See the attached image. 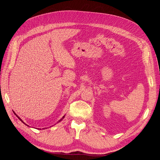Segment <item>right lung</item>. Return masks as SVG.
<instances>
[{
	"instance_id": "right-lung-1",
	"label": "right lung",
	"mask_w": 160,
	"mask_h": 160,
	"mask_svg": "<svg viewBox=\"0 0 160 160\" xmlns=\"http://www.w3.org/2000/svg\"><path fill=\"white\" fill-rule=\"evenodd\" d=\"M15 115H16V117H18V118H19V120H21V121L22 122H22V120H21V118H19V117H18V115H16V113H15ZM64 117H62V118L61 119H60V120H59V122H60V121H61V120H62V119L64 118ZM23 123H24V122H23ZM24 124H25V123H24ZM26 125H27V124H26Z\"/></svg>"
}]
</instances>
